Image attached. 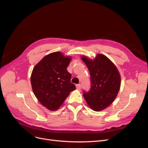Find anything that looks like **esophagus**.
Instances as JSON below:
<instances>
[{"label":"esophagus","instance_id":"1","mask_svg":"<svg viewBox=\"0 0 148 148\" xmlns=\"http://www.w3.org/2000/svg\"><path fill=\"white\" fill-rule=\"evenodd\" d=\"M76 88H77V89H78V90H80V89H81V88H82L81 84H77V85H76Z\"/></svg>","mask_w":148,"mask_h":148}]
</instances>
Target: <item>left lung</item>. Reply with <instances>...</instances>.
<instances>
[{
    "label": "left lung",
    "instance_id": "8db88e82",
    "mask_svg": "<svg viewBox=\"0 0 148 148\" xmlns=\"http://www.w3.org/2000/svg\"><path fill=\"white\" fill-rule=\"evenodd\" d=\"M82 60L89 70L91 88L83 96L89 107L101 111L109 107L117 97L121 84V78L116 66L108 57L98 53L95 59L82 56Z\"/></svg>",
    "mask_w": 148,
    "mask_h": 148
}]
</instances>
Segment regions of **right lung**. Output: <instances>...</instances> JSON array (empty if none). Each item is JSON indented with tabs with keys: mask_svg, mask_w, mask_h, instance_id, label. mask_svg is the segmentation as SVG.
I'll list each match as a JSON object with an SVG mask.
<instances>
[{
	"mask_svg": "<svg viewBox=\"0 0 148 148\" xmlns=\"http://www.w3.org/2000/svg\"><path fill=\"white\" fill-rule=\"evenodd\" d=\"M71 60V57H65L60 52H52L44 57L33 70V91L40 103L49 110L59 109L70 92L76 89L66 70Z\"/></svg>",
	"mask_w": 148,
	"mask_h": 148,
	"instance_id": "obj_1",
	"label": "right lung"
}]
</instances>
